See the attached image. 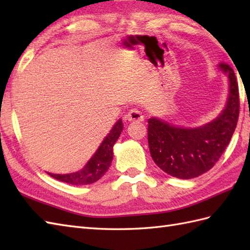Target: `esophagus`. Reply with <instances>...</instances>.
Here are the masks:
<instances>
[{
  "label": "esophagus",
  "mask_w": 250,
  "mask_h": 250,
  "mask_svg": "<svg viewBox=\"0 0 250 250\" xmlns=\"http://www.w3.org/2000/svg\"><path fill=\"white\" fill-rule=\"evenodd\" d=\"M125 118L128 121H144V116H143L142 111L136 108L131 109L129 113L125 115Z\"/></svg>",
  "instance_id": "1"
}]
</instances>
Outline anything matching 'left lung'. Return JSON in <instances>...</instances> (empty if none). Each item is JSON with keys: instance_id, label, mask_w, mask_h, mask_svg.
I'll return each instance as SVG.
<instances>
[{"instance_id": "obj_1", "label": "left lung", "mask_w": 250, "mask_h": 250, "mask_svg": "<svg viewBox=\"0 0 250 250\" xmlns=\"http://www.w3.org/2000/svg\"><path fill=\"white\" fill-rule=\"evenodd\" d=\"M228 76L229 94L221 113L207 124L185 128L151 117L148 119V145L152 160L173 177L190 179L215 166L234 133L240 98L233 68L225 62L218 64Z\"/></svg>"}]
</instances>
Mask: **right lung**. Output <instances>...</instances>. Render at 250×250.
Masks as SVG:
<instances>
[{"mask_svg":"<svg viewBox=\"0 0 250 250\" xmlns=\"http://www.w3.org/2000/svg\"><path fill=\"white\" fill-rule=\"evenodd\" d=\"M122 129H124V124H122V120L119 119L81 171L70 174H52L48 172L47 174L57 180L74 186L89 185L98 182L110 167L114 156L113 148L117 140L119 139Z\"/></svg>","mask_w":250,"mask_h":250,"instance_id":"add662e5","label":"right lung"}]
</instances>
